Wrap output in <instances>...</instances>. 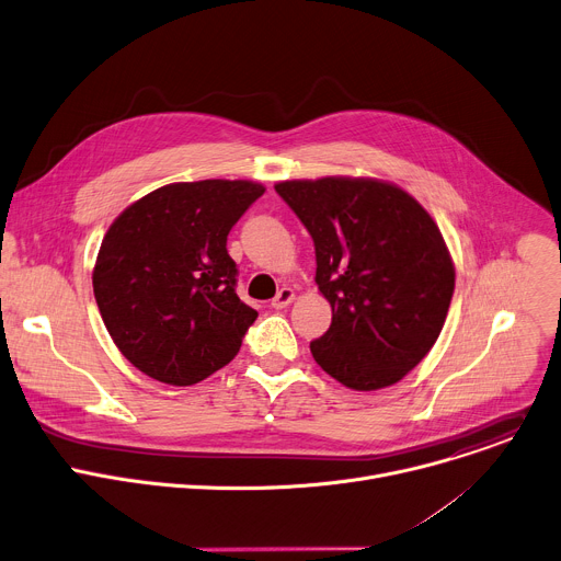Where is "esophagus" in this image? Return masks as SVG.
<instances>
[{
  "label": "esophagus",
  "mask_w": 561,
  "mask_h": 561,
  "mask_svg": "<svg viewBox=\"0 0 561 561\" xmlns=\"http://www.w3.org/2000/svg\"><path fill=\"white\" fill-rule=\"evenodd\" d=\"M291 300H294V289H291V287H280L278 294H276L274 300H272V307H274V309H285Z\"/></svg>",
  "instance_id": "34e87169"
}]
</instances>
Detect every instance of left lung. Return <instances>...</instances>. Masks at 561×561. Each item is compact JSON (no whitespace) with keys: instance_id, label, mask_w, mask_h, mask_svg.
<instances>
[{"instance_id":"obj_1","label":"left lung","mask_w":561,"mask_h":561,"mask_svg":"<svg viewBox=\"0 0 561 561\" xmlns=\"http://www.w3.org/2000/svg\"><path fill=\"white\" fill-rule=\"evenodd\" d=\"M314 240L317 285L330 330L309 343L317 363L352 390L401 381L439 339L455 265L430 214L397 184L371 178L278 182Z\"/></svg>"}]
</instances>
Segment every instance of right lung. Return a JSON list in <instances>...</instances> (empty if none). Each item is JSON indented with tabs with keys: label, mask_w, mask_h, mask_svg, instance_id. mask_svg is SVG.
I'll return each mask as SVG.
<instances>
[{
	"label": "right lung",
	"mask_w": 561,
	"mask_h": 561,
	"mask_svg": "<svg viewBox=\"0 0 561 561\" xmlns=\"http://www.w3.org/2000/svg\"><path fill=\"white\" fill-rule=\"evenodd\" d=\"M263 194L247 180L173 182L108 227L93 294L113 343L147 377L194 386L238 354L259 312L236 294L227 236Z\"/></svg>",
	"instance_id": "1"
}]
</instances>
